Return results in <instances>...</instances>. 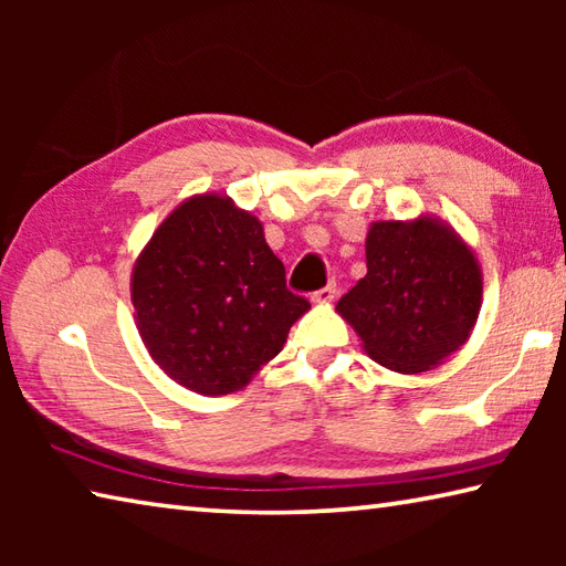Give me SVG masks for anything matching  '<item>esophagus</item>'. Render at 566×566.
<instances>
[{
	"instance_id": "34e87169",
	"label": "esophagus",
	"mask_w": 566,
	"mask_h": 566,
	"mask_svg": "<svg viewBox=\"0 0 566 566\" xmlns=\"http://www.w3.org/2000/svg\"><path fill=\"white\" fill-rule=\"evenodd\" d=\"M334 296H337V286L327 284V286H322V290L312 294V302L314 304H329V302H334Z\"/></svg>"
}]
</instances>
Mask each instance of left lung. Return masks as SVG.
I'll use <instances>...</instances> for the list:
<instances>
[{
	"mask_svg": "<svg viewBox=\"0 0 566 566\" xmlns=\"http://www.w3.org/2000/svg\"><path fill=\"white\" fill-rule=\"evenodd\" d=\"M367 274L337 302L361 349L381 367L419 375L472 334L482 266L457 229L434 214L377 219L367 229Z\"/></svg>",
	"mask_w": 566,
	"mask_h": 566,
	"instance_id": "8db88e82",
	"label": "left lung"
}]
</instances>
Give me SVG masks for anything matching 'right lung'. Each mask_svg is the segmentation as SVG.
<instances>
[{"label":"right lung","mask_w":566,"mask_h":566,"mask_svg":"<svg viewBox=\"0 0 566 566\" xmlns=\"http://www.w3.org/2000/svg\"><path fill=\"white\" fill-rule=\"evenodd\" d=\"M134 322L149 357L205 397L244 389L310 310L286 290L264 227L232 197L179 202L132 270Z\"/></svg>","instance_id":"1"}]
</instances>
